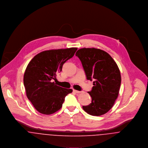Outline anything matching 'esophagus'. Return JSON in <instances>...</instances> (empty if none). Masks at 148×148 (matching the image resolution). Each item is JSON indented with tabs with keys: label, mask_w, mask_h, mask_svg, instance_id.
Instances as JSON below:
<instances>
[{
	"label": "esophagus",
	"mask_w": 148,
	"mask_h": 148,
	"mask_svg": "<svg viewBox=\"0 0 148 148\" xmlns=\"http://www.w3.org/2000/svg\"><path fill=\"white\" fill-rule=\"evenodd\" d=\"M73 92H75V93H81L80 91H79V90H75V89H73Z\"/></svg>",
	"instance_id": "obj_1"
}]
</instances>
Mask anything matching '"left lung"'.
<instances>
[{
	"label": "left lung",
	"instance_id": "obj_1",
	"mask_svg": "<svg viewBox=\"0 0 148 148\" xmlns=\"http://www.w3.org/2000/svg\"><path fill=\"white\" fill-rule=\"evenodd\" d=\"M76 56L82 62L87 80L94 81L92 90L88 92L92 103L83 108L90 115L104 114L119 96L121 77L118 65L109 53L98 48H81Z\"/></svg>",
	"mask_w": 148,
	"mask_h": 148
}]
</instances>
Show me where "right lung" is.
I'll list each match as a JSON object with an SVG mask.
<instances>
[{
    "instance_id": "right-lung-1",
    "label": "right lung",
    "mask_w": 148,
    "mask_h": 148,
    "mask_svg": "<svg viewBox=\"0 0 148 148\" xmlns=\"http://www.w3.org/2000/svg\"><path fill=\"white\" fill-rule=\"evenodd\" d=\"M77 48L50 49L40 52L28 64L24 74L26 95L34 108L43 114H51L62 107L65 97L72 92L52 80L72 58Z\"/></svg>"
}]
</instances>
